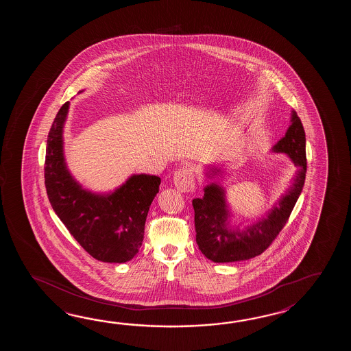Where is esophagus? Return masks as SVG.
Returning <instances> with one entry per match:
<instances>
[{
    "mask_svg": "<svg viewBox=\"0 0 351 351\" xmlns=\"http://www.w3.org/2000/svg\"><path fill=\"white\" fill-rule=\"evenodd\" d=\"M173 183L179 192L186 193L191 192L194 188V176L192 169L188 168H182L176 171L173 174Z\"/></svg>",
    "mask_w": 351,
    "mask_h": 351,
    "instance_id": "1",
    "label": "esophagus"
}]
</instances>
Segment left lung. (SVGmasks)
I'll return each instance as SVG.
<instances>
[{"label":"left lung","mask_w":351,"mask_h":351,"mask_svg":"<svg viewBox=\"0 0 351 351\" xmlns=\"http://www.w3.org/2000/svg\"><path fill=\"white\" fill-rule=\"evenodd\" d=\"M291 124L286 134L271 148L282 153L296 165L291 184L277 199L265 216L250 224L234 222L226 189L217 178H223L224 165H209L204 169L208 184L204 195L194 198L195 241L202 254L216 263L250 260L261 254L284 228L298 202L306 177V136L298 112H291Z\"/></svg>","instance_id":"left-lung-1"}]
</instances>
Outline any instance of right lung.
Instances as JSON below:
<instances>
[{
	"label": "right lung",
	"mask_w": 351,
	"mask_h": 351,
	"mask_svg": "<svg viewBox=\"0 0 351 351\" xmlns=\"http://www.w3.org/2000/svg\"><path fill=\"white\" fill-rule=\"evenodd\" d=\"M84 90H80L79 94ZM70 101L61 106L47 135L45 186L49 201L80 246L97 261L124 263L134 258L144 239L150 204L160 178L132 174L114 191L86 189L69 171L64 152V127Z\"/></svg>",
	"instance_id": "1"
}]
</instances>
